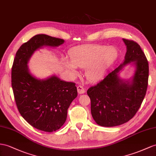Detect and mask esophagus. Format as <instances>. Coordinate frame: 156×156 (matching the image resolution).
<instances>
[{"label": "esophagus", "mask_w": 156, "mask_h": 156, "mask_svg": "<svg viewBox=\"0 0 156 156\" xmlns=\"http://www.w3.org/2000/svg\"><path fill=\"white\" fill-rule=\"evenodd\" d=\"M77 90H78V93L79 94H84L85 93V89L83 88V86L79 85L78 87H77Z\"/></svg>", "instance_id": "esophagus-1"}]
</instances>
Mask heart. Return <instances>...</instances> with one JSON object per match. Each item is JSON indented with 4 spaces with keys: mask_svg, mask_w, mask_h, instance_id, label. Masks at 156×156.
<instances>
[{
    "mask_svg": "<svg viewBox=\"0 0 156 156\" xmlns=\"http://www.w3.org/2000/svg\"><path fill=\"white\" fill-rule=\"evenodd\" d=\"M70 62L65 61L66 69L74 75L78 74L76 67L85 70L90 82H97L105 75L109 66L117 61L119 51L116 47L94 45L74 47L69 51Z\"/></svg>",
    "mask_w": 156,
    "mask_h": 156,
    "instance_id": "b5f03b06",
    "label": "heart"
}]
</instances>
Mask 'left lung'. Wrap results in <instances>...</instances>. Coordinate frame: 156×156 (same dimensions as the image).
Listing matches in <instances>:
<instances>
[{
  "label": "left lung",
  "instance_id": "obj_1",
  "mask_svg": "<svg viewBox=\"0 0 156 156\" xmlns=\"http://www.w3.org/2000/svg\"><path fill=\"white\" fill-rule=\"evenodd\" d=\"M122 40L126 46L124 62L87 91L91 115L101 126H119L129 121L136 113L146 93L149 66L145 54L136 42ZM131 62L136 68L133 77L127 81L121 79L119 73Z\"/></svg>",
  "mask_w": 156,
  "mask_h": 156
}]
</instances>
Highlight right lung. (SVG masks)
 <instances>
[{
    "label": "right lung",
    "mask_w": 156,
    "mask_h": 156,
    "mask_svg": "<svg viewBox=\"0 0 156 156\" xmlns=\"http://www.w3.org/2000/svg\"><path fill=\"white\" fill-rule=\"evenodd\" d=\"M64 42L45 34L35 35L19 48L12 68V87L20 113L30 125L49 133L65 122L67 110L77 97L76 86L55 75L38 79L30 73L27 63L38 49L58 47Z\"/></svg>",
    "instance_id": "1"
}]
</instances>
